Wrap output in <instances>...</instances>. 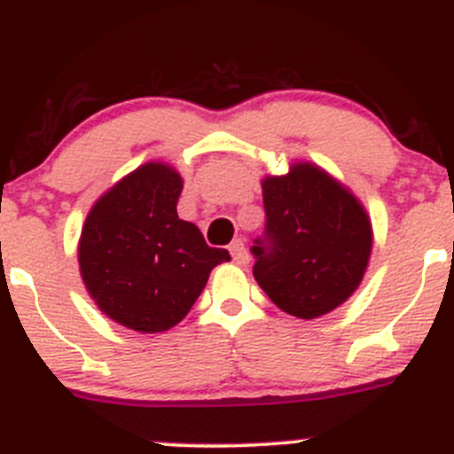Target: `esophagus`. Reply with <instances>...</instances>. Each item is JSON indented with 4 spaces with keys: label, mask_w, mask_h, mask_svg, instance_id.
Returning a JSON list of instances; mask_svg holds the SVG:
<instances>
[{
    "label": "esophagus",
    "mask_w": 454,
    "mask_h": 454,
    "mask_svg": "<svg viewBox=\"0 0 454 454\" xmlns=\"http://www.w3.org/2000/svg\"><path fill=\"white\" fill-rule=\"evenodd\" d=\"M231 255H232V260H235L239 266H247L248 264V251H247V247H244V241H241V239L232 241V244H231Z\"/></svg>",
    "instance_id": "obj_1"
}]
</instances>
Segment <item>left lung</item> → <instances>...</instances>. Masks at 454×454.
Segmentation results:
<instances>
[{
	"instance_id": "obj_1",
	"label": "left lung",
	"mask_w": 454,
	"mask_h": 454,
	"mask_svg": "<svg viewBox=\"0 0 454 454\" xmlns=\"http://www.w3.org/2000/svg\"><path fill=\"white\" fill-rule=\"evenodd\" d=\"M264 237L255 239L257 285L275 307L313 320L361 285L372 255V223L361 201L313 163L262 181Z\"/></svg>"
}]
</instances>
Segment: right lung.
Segmentation results:
<instances>
[{
    "label": "right lung",
    "instance_id": "obj_1",
    "mask_svg": "<svg viewBox=\"0 0 454 454\" xmlns=\"http://www.w3.org/2000/svg\"><path fill=\"white\" fill-rule=\"evenodd\" d=\"M184 179L165 163H145L89 210L78 244L80 275L114 323L141 333L179 325L207 282L231 260L176 215Z\"/></svg>",
    "mask_w": 454,
    "mask_h": 454
}]
</instances>
